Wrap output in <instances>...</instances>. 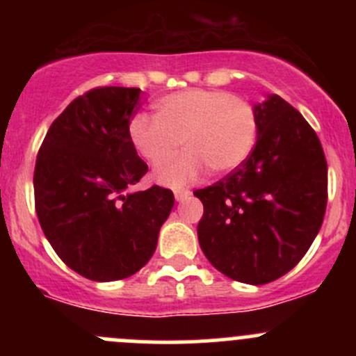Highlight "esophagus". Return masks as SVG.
I'll use <instances>...</instances> for the list:
<instances>
[{"label": "esophagus", "mask_w": 356, "mask_h": 356, "mask_svg": "<svg viewBox=\"0 0 356 356\" xmlns=\"http://www.w3.org/2000/svg\"><path fill=\"white\" fill-rule=\"evenodd\" d=\"M174 196L177 201H182L188 198V196H191V191H189V189H177V191L174 193Z\"/></svg>", "instance_id": "esophagus-1"}]
</instances>
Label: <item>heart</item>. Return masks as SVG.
<instances>
[{
    "label": "heart",
    "instance_id": "obj_1",
    "mask_svg": "<svg viewBox=\"0 0 356 356\" xmlns=\"http://www.w3.org/2000/svg\"><path fill=\"white\" fill-rule=\"evenodd\" d=\"M129 141L146 163L158 167L156 181L181 188L208 168L213 175L229 174L253 152L258 138L254 108L239 96L217 89H189L160 98L155 118L134 115L127 125Z\"/></svg>",
    "mask_w": 356,
    "mask_h": 356
}]
</instances>
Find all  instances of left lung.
<instances>
[{
	"label": "left lung",
	"instance_id": "obj_1",
	"mask_svg": "<svg viewBox=\"0 0 356 356\" xmlns=\"http://www.w3.org/2000/svg\"><path fill=\"white\" fill-rule=\"evenodd\" d=\"M254 113L250 156L195 196L203 203L204 257L227 277L260 286L288 274L321 231L327 161L318 136L288 102L272 95Z\"/></svg>",
	"mask_w": 356,
	"mask_h": 356
}]
</instances>
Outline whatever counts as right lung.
Masks as SVG:
<instances>
[{"mask_svg": "<svg viewBox=\"0 0 356 356\" xmlns=\"http://www.w3.org/2000/svg\"><path fill=\"white\" fill-rule=\"evenodd\" d=\"M139 95L117 86L84 92L55 118L35 158L42 232L63 264L91 281L145 267L174 207V193L160 186L127 193L148 172L127 134Z\"/></svg>", "mask_w": 356, "mask_h": 356, "instance_id": "obj_1", "label": "right lung"}]
</instances>
